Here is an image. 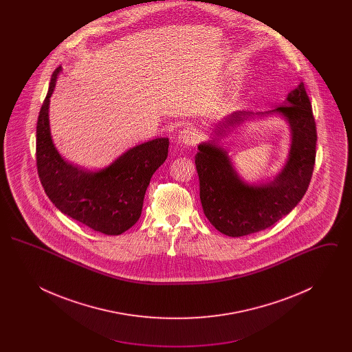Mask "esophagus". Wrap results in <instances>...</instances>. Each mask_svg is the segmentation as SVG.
<instances>
[{"label": "esophagus", "mask_w": 352, "mask_h": 352, "mask_svg": "<svg viewBox=\"0 0 352 352\" xmlns=\"http://www.w3.org/2000/svg\"><path fill=\"white\" fill-rule=\"evenodd\" d=\"M178 141L184 146H194L197 142V132L192 128L184 129L178 135Z\"/></svg>", "instance_id": "34e87169"}]
</instances>
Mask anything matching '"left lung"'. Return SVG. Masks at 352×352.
I'll list each match as a JSON object with an SVG mask.
<instances>
[{
    "label": "left lung",
    "instance_id": "left-lung-1",
    "mask_svg": "<svg viewBox=\"0 0 352 352\" xmlns=\"http://www.w3.org/2000/svg\"><path fill=\"white\" fill-rule=\"evenodd\" d=\"M278 113L289 122L292 144L283 170L267 184H248L236 173L227 151L217 142H203L195 155L201 207L219 232L240 237L273 226L287 215L305 195L316 164L317 128L311 102L303 83L293 89L284 105L267 113ZM252 113L234 112L220 121L218 135L244 122Z\"/></svg>",
    "mask_w": 352,
    "mask_h": 352
}]
</instances>
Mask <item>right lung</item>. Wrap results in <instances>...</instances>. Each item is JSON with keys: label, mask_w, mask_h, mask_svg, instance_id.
Here are the masks:
<instances>
[{"label": "right lung", "mask_w": 352, "mask_h": 352, "mask_svg": "<svg viewBox=\"0 0 352 352\" xmlns=\"http://www.w3.org/2000/svg\"><path fill=\"white\" fill-rule=\"evenodd\" d=\"M36 122V168L41 184L55 207L69 218L104 234H121L141 217L151 175L168 158V138H154L125 151L109 166L87 171L68 164L54 146L49 107L59 72Z\"/></svg>", "instance_id": "obj_1"}]
</instances>
